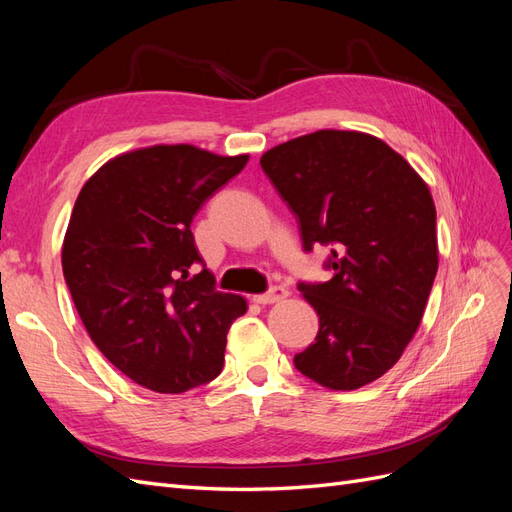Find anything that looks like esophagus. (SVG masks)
Here are the masks:
<instances>
[{"mask_svg": "<svg viewBox=\"0 0 512 512\" xmlns=\"http://www.w3.org/2000/svg\"><path fill=\"white\" fill-rule=\"evenodd\" d=\"M288 297V290L284 286H271L267 292L262 294H254L252 301L258 305H269V303H277Z\"/></svg>", "mask_w": 512, "mask_h": 512, "instance_id": "34e87169", "label": "esophagus"}]
</instances>
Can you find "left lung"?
Returning <instances> with one entry per match:
<instances>
[{
	"instance_id": "8db88e82",
	"label": "left lung",
	"mask_w": 512,
	"mask_h": 512,
	"mask_svg": "<svg viewBox=\"0 0 512 512\" xmlns=\"http://www.w3.org/2000/svg\"><path fill=\"white\" fill-rule=\"evenodd\" d=\"M260 166L297 215L303 252L331 247V280L297 284L320 327L294 367L333 391L374 382L410 344L436 280L429 188L399 153L363 132L292 138Z\"/></svg>"
}]
</instances>
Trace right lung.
Segmentation results:
<instances>
[{
    "instance_id": "1",
    "label": "right lung",
    "mask_w": 512,
    "mask_h": 512,
    "mask_svg": "<svg viewBox=\"0 0 512 512\" xmlns=\"http://www.w3.org/2000/svg\"><path fill=\"white\" fill-rule=\"evenodd\" d=\"M245 164L156 145L106 162L76 198L61 250L74 307L98 350L145 389L183 393L222 371L247 305L215 290L192 220Z\"/></svg>"
}]
</instances>
